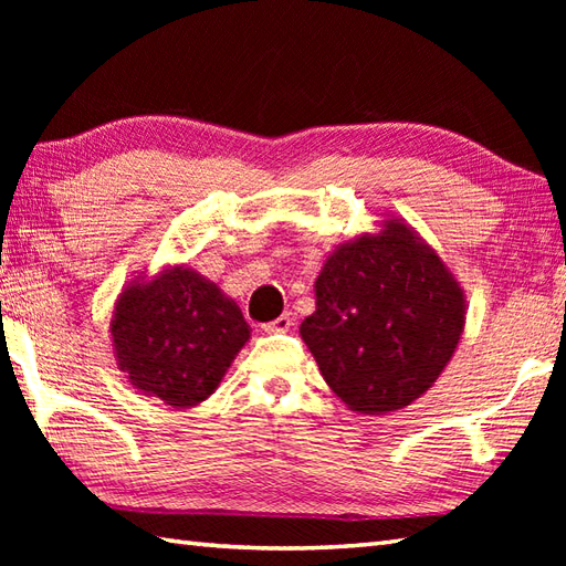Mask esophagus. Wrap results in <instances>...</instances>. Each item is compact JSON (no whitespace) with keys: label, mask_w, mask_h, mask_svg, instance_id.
<instances>
[{"label":"esophagus","mask_w":566,"mask_h":566,"mask_svg":"<svg viewBox=\"0 0 566 566\" xmlns=\"http://www.w3.org/2000/svg\"><path fill=\"white\" fill-rule=\"evenodd\" d=\"M290 328H292V318L290 316H280V318H274V321L264 323V326H262L264 333H286Z\"/></svg>","instance_id":"34e87169"}]
</instances>
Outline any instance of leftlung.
<instances>
[{"label":"left lung","mask_w":566,"mask_h":566,"mask_svg":"<svg viewBox=\"0 0 566 566\" xmlns=\"http://www.w3.org/2000/svg\"><path fill=\"white\" fill-rule=\"evenodd\" d=\"M302 340L333 394L355 413L411 406L442 375L467 321L464 290L413 226L335 245L314 282Z\"/></svg>","instance_id":"obj_1"}]
</instances>
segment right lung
<instances>
[{
    "instance_id": "1",
    "label": "right lung",
    "mask_w": 566,
    "mask_h": 566,
    "mask_svg": "<svg viewBox=\"0 0 566 566\" xmlns=\"http://www.w3.org/2000/svg\"><path fill=\"white\" fill-rule=\"evenodd\" d=\"M250 331L233 298L187 264L130 280L109 323L116 367L134 389L177 411L219 389Z\"/></svg>"
}]
</instances>
